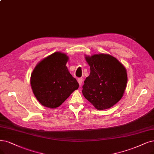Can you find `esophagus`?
Segmentation results:
<instances>
[{
  "instance_id": "esophagus-1",
  "label": "esophagus",
  "mask_w": 154,
  "mask_h": 154,
  "mask_svg": "<svg viewBox=\"0 0 154 154\" xmlns=\"http://www.w3.org/2000/svg\"><path fill=\"white\" fill-rule=\"evenodd\" d=\"M77 81H78V82H79V86H81L82 83V79L81 78H79V79H77Z\"/></svg>"
}]
</instances>
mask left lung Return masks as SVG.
I'll return each instance as SVG.
<instances>
[{
	"mask_svg": "<svg viewBox=\"0 0 154 154\" xmlns=\"http://www.w3.org/2000/svg\"><path fill=\"white\" fill-rule=\"evenodd\" d=\"M90 75L82 86V94L96 109H110L123 96L128 82L126 69L114 57L107 54L86 56Z\"/></svg>",
	"mask_w": 154,
	"mask_h": 154,
	"instance_id": "8db88e82",
	"label": "left lung"
}]
</instances>
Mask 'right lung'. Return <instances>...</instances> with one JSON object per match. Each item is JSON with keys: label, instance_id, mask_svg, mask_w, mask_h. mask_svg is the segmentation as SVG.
<instances>
[{"label": "right lung", "instance_id": "1", "mask_svg": "<svg viewBox=\"0 0 154 154\" xmlns=\"http://www.w3.org/2000/svg\"><path fill=\"white\" fill-rule=\"evenodd\" d=\"M68 57L56 52L40 61L30 78L33 93L43 106L51 109L60 106L79 88L76 79L66 66Z\"/></svg>", "mask_w": 154, "mask_h": 154}]
</instances>
